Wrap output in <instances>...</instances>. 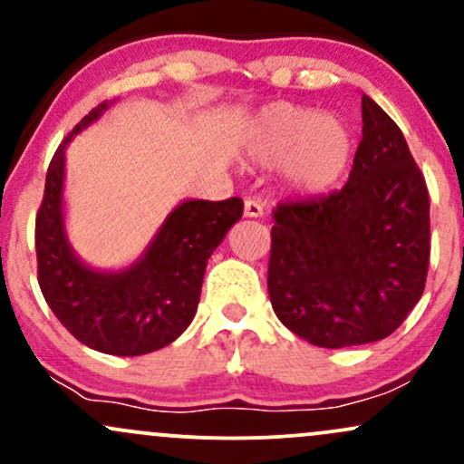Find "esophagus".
Listing matches in <instances>:
<instances>
[{
  "label": "esophagus",
  "mask_w": 464,
  "mask_h": 464,
  "mask_svg": "<svg viewBox=\"0 0 464 464\" xmlns=\"http://www.w3.org/2000/svg\"><path fill=\"white\" fill-rule=\"evenodd\" d=\"M244 216L246 218H262L264 216V205L259 200L248 198L244 202Z\"/></svg>",
  "instance_id": "esophagus-1"
}]
</instances>
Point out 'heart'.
I'll return each instance as SVG.
<instances>
[{
  "mask_svg": "<svg viewBox=\"0 0 464 464\" xmlns=\"http://www.w3.org/2000/svg\"><path fill=\"white\" fill-rule=\"evenodd\" d=\"M248 154L262 168H279L285 188L301 196L338 185L353 157V137L343 120L307 106L276 102L255 120Z\"/></svg>",
  "mask_w": 464,
  "mask_h": 464,
  "instance_id": "obj_1",
  "label": "heart"
}]
</instances>
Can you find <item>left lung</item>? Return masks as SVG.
Listing matches in <instances>:
<instances>
[{
	"mask_svg": "<svg viewBox=\"0 0 464 464\" xmlns=\"http://www.w3.org/2000/svg\"><path fill=\"white\" fill-rule=\"evenodd\" d=\"M273 216L270 303L307 343H375L419 303L430 264L428 188L403 132L369 95L347 185L284 202Z\"/></svg>",
	"mask_w": 464,
	"mask_h": 464,
	"instance_id": "left-lung-1",
	"label": "left lung"
}]
</instances>
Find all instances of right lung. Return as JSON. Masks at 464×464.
<instances>
[{"label":"right lung","instance_id":"obj_1","mask_svg":"<svg viewBox=\"0 0 464 464\" xmlns=\"http://www.w3.org/2000/svg\"><path fill=\"white\" fill-rule=\"evenodd\" d=\"M106 109L109 102L95 106L58 146L47 168L34 244L41 292L63 327L100 353L126 358L168 347L189 327L207 259L242 218L244 202L185 200L129 268L98 270L84 264L65 228V150Z\"/></svg>","mask_w":464,"mask_h":464}]
</instances>
